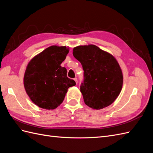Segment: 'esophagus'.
<instances>
[{
  "label": "esophagus",
  "mask_w": 153,
  "mask_h": 153,
  "mask_svg": "<svg viewBox=\"0 0 153 153\" xmlns=\"http://www.w3.org/2000/svg\"><path fill=\"white\" fill-rule=\"evenodd\" d=\"M74 80H75V82H76V84H78V80H77V78H74Z\"/></svg>",
  "instance_id": "34e87169"
}]
</instances>
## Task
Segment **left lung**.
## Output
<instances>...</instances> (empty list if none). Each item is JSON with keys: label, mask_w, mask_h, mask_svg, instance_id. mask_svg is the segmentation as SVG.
<instances>
[{"label": "left lung", "mask_w": 153, "mask_h": 153, "mask_svg": "<svg viewBox=\"0 0 153 153\" xmlns=\"http://www.w3.org/2000/svg\"><path fill=\"white\" fill-rule=\"evenodd\" d=\"M73 55L84 71L80 91L85 105L96 110L110 105L119 95L123 84L116 59L94 45L78 46L73 48Z\"/></svg>", "instance_id": "obj_1"}]
</instances>
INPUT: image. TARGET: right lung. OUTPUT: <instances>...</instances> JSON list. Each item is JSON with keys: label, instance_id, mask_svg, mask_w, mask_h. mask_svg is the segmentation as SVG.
<instances>
[{"label": "right lung", "instance_id": "add662e5", "mask_svg": "<svg viewBox=\"0 0 153 153\" xmlns=\"http://www.w3.org/2000/svg\"><path fill=\"white\" fill-rule=\"evenodd\" d=\"M69 48L53 45L36 55L27 64L24 84L31 101L39 107L53 110L61 105L69 87L75 82L67 77L66 68L61 66Z\"/></svg>", "mask_w": 153, "mask_h": 153}]
</instances>
